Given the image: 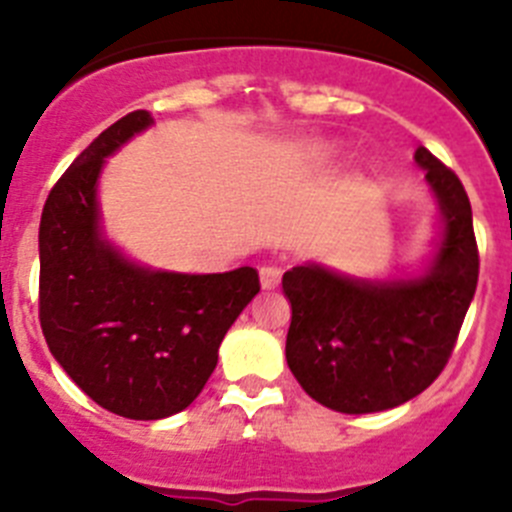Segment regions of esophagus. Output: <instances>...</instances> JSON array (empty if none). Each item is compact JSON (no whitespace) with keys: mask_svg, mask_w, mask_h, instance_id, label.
Masks as SVG:
<instances>
[{"mask_svg":"<svg viewBox=\"0 0 512 512\" xmlns=\"http://www.w3.org/2000/svg\"><path fill=\"white\" fill-rule=\"evenodd\" d=\"M259 279H261V287L274 289L279 287V282H282V271H279L277 266H261Z\"/></svg>","mask_w":512,"mask_h":512,"instance_id":"obj_1","label":"esophagus"}]
</instances>
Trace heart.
I'll list each match as a JSON object with an SVG mask.
<instances>
[{"label":"heart","instance_id":"1","mask_svg":"<svg viewBox=\"0 0 512 512\" xmlns=\"http://www.w3.org/2000/svg\"><path fill=\"white\" fill-rule=\"evenodd\" d=\"M330 151H333V148H330V146H328V148H325V153H330Z\"/></svg>","mask_w":512,"mask_h":512}]
</instances>
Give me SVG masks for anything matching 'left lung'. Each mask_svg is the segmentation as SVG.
<instances>
[{
	"instance_id": "obj_1",
	"label": "left lung",
	"mask_w": 512,
	"mask_h": 512,
	"mask_svg": "<svg viewBox=\"0 0 512 512\" xmlns=\"http://www.w3.org/2000/svg\"><path fill=\"white\" fill-rule=\"evenodd\" d=\"M415 164L438 205L433 256L415 274L351 277L307 261L284 271L292 305L287 364L302 390L346 415L413 400L441 374L479 277L472 205L454 171L428 148Z\"/></svg>"
}]
</instances>
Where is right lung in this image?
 I'll return each instance as SVG.
<instances>
[{
    "label": "right lung",
    "mask_w": 512,
    "mask_h": 512,
    "mask_svg": "<svg viewBox=\"0 0 512 512\" xmlns=\"http://www.w3.org/2000/svg\"><path fill=\"white\" fill-rule=\"evenodd\" d=\"M153 125L138 110L99 133L58 179L40 217V325L53 359L110 413L161 420L189 408L217 348L259 295L251 266L184 274L140 264L107 238V158Z\"/></svg>",
    "instance_id": "add662e5"
}]
</instances>
